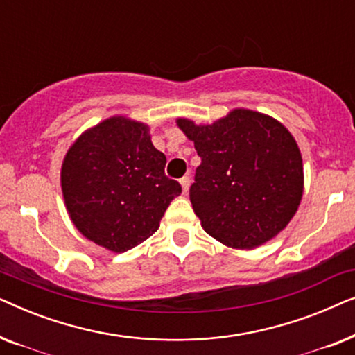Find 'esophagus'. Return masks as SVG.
I'll use <instances>...</instances> for the list:
<instances>
[{"instance_id": "34e87169", "label": "esophagus", "mask_w": 355, "mask_h": 355, "mask_svg": "<svg viewBox=\"0 0 355 355\" xmlns=\"http://www.w3.org/2000/svg\"><path fill=\"white\" fill-rule=\"evenodd\" d=\"M181 186H182V191L187 192L189 191V186H191V176L181 178Z\"/></svg>"}]
</instances>
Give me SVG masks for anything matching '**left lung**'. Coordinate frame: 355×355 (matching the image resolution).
I'll use <instances>...</instances> for the list:
<instances>
[{"label": "left lung", "mask_w": 355, "mask_h": 355, "mask_svg": "<svg viewBox=\"0 0 355 355\" xmlns=\"http://www.w3.org/2000/svg\"><path fill=\"white\" fill-rule=\"evenodd\" d=\"M178 125L202 159L189 196L207 234L232 249H255L288 226L302 198L304 166L283 124L232 110L213 124Z\"/></svg>", "instance_id": "left-lung-1"}]
</instances>
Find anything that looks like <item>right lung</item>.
<instances>
[{
	"mask_svg": "<svg viewBox=\"0 0 355 355\" xmlns=\"http://www.w3.org/2000/svg\"><path fill=\"white\" fill-rule=\"evenodd\" d=\"M148 128L114 116L85 130L66 153L61 187L77 230L116 254L148 239L182 192Z\"/></svg>",
	"mask_w": 355,
	"mask_h": 355,
	"instance_id": "right-lung-1",
	"label": "right lung"
}]
</instances>
